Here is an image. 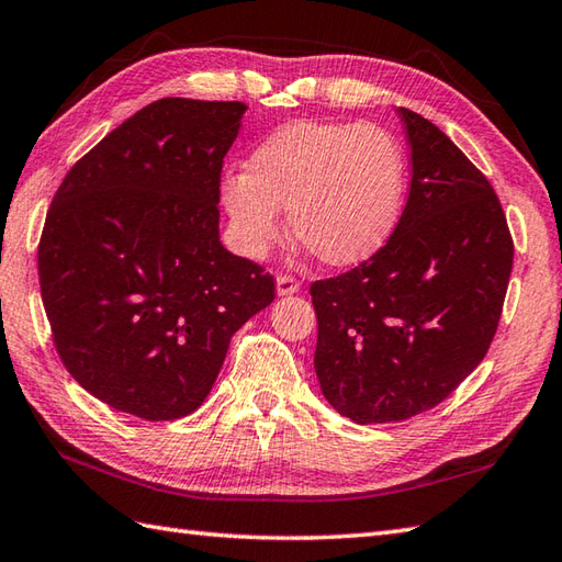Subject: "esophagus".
<instances>
[{"mask_svg": "<svg viewBox=\"0 0 562 562\" xmlns=\"http://www.w3.org/2000/svg\"><path fill=\"white\" fill-rule=\"evenodd\" d=\"M274 290H278V296H290L300 292V280L292 278V274H280L278 282H274Z\"/></svg>", "mask_w": 562, "mask_h": 562, "instance_id": "1", "label": "esophagus"}]
</instances>
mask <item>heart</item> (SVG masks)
<instances>
[{"instance_id": "heart-1", "label": "heart", "mask_w": 562, "mask_h": 562, "mask_svg": "<svg viewBox=\"0 0 562 562\" xmlns=\"http://www.w3.org/2000/svg\"><path fill=\"white\" fill-rule=\"evenodd\" d=\"M404 156L375 124L294 121L270 134L222 184V202L238 248L262 258L292 236L331 268L368 260L397 224L404 200Z\"/></svg>"}]
</instances>
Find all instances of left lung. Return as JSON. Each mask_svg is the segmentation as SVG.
I'll return each instance as SVG.
<instances>
[{"label": "left lung", "instance_id": "left-lung-1", "mask_svg": "<svg viewBox=\"0 0 562 562\" xmlns=\"http://www.w3.org/2000/svg\"><path fill=\"white\" fill-rule=\"evenodd\" d=\"M400 116L412 184L397 228L362 266L312 284L318 384L362 426L434 409L480 366L514 260L485 175L431 121Z\"/></svg>", "mask_w": 562, "mask_h": 562}]
</instances>
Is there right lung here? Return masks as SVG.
Wrapping results in <instances>:
<instances>
[{
    "label": "right lung",
    "mask_w": 562,
    "mask_h": 562,
    "mask_svg": "<svg viewBox=\"0 0 562 562\" xmlns=\"http://www.w3.org/2000/svg\"><path fill=\"white\" fill-rule=\"evenodd\" d=\"M244 102L168 97L72 165L38 246L58 356L82 387L146 422L192 414L274 282L218 238V178Z\"/></svg>",
    "instance_id": "add662e5"
}]
</instances>
